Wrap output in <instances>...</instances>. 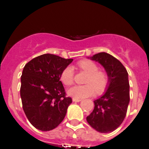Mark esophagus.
Segmentation results:
<instances>
[{
    "instance_id": "esophagus-1",
    "label": "esophagus",
    "mask_w": 149,
    "mask_h": 149,
    "mask_svg": "<svg viewBox=\"0 0 149 149\" xmlns=\"http://www.w3.org/2000/svg\"><path fill=\"white\" fill-rule=\"evenodd\" d=\"M72 101H73L74 102H80V101H81V99H78V98H72Z\"/></svg>"
}]
</instances>
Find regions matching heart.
Returning a JSON list of instances; mask_svg holds the SVG:
<instances>
[{"instance_id":"b5f03b06","label":"heart","mask_w":149,"mask_h":149,"mask_svg":"<svg viewBox=\"0 0 149 149\" xmlns=\"http://www.w3.org/2000/svg\"><path fill=\"white\" fill-rule=\"evenodd\" d=\"M77 65L82 71L88 74L85 84L86 85H76L68 89L67 93L69 96L74 98H84L94 95L101 94L105 90L108 77L106 73L98 71V65L93 61L88 60H81ZM60 81L66 86L72 85L74 81V69L72 66L65 67L60 74Z\"/></svg>"}]
</instances>
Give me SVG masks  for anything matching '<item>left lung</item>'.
I'll return each mask as SVG.
<instances>
[{
	"label": "left lung",
	"instance_id": "8db88e82",
	"mask_svg": "<svg viewBox=\"0 0 149 149\" xmlns=\"http://www.w3.org/2000/svg\"><path fill=\"white\" fill-rule=\"evenodd\" d=\"M105 69L108 84L104 93L94 101L93 111L86 117L91 127L100 133H110L120 126L130 101L128 74L119 60L105 52L88 57Z\"/></svg>",
	"mask_w": 149,
	"mask_h": 149
}]
</instances>
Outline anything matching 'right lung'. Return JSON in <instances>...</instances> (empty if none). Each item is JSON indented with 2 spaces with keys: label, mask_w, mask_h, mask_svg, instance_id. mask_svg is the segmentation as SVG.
I'll use <instances>...</instances> for the list:
<instances>
[{
  "label": "right lung",
  "mask_w": 149,
  "mask_h": 149,
  "mask_svg": "<svg viewBox=\"0 0 149 149\" xmlns=\"http://www.w3.org/2000/svg\"><path fill=\"white\" fill-rule=\"evenodd\" d=\"M72 61L73 59L45 54L24 67L20 89L22 106L29 122L38 130H53L65 118L72 100L65 97L60 77Z\"/></svg>",
  "instance_id": "1"
}]
</instances>
